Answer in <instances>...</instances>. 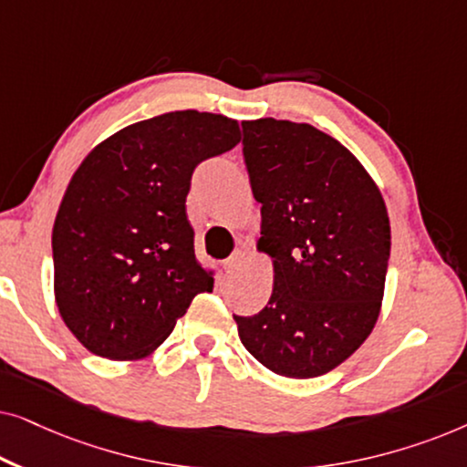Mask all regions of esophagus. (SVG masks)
Listing matches in <instances>:
<instances>
[{
    "label": "esophagus",
    "instance_id": "obj_1",
    "mask_svg": "<svg viewBox=\"0 0 467 467\" xmlns=\"http://www.w3.org/2000/svg\"><path fill=\"white\" fill-rule=\"evenodd\" d=\"M240 265H242V253L238 251V253H234L232 257H229V259L225 261V272H227V274L238 272Z\"/></svg>",
    "mask_w": 467,
    "mask_h": 467
}]
</instances>
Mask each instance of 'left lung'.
<instances>
[{
	"label": "left lung",
	"instance_id": "1",
	"mask_svg": "<svg viewBox=\"0 0 467 467\" xmlns=\"http://www.w3.org/2000/svg\"><path fill=\"white\" fill-rule=\"evenodd\" d=\"M244 161L261 203L257 248L274 286L254 317H234L261 366L315 379L372 334L385 297L391 225L359 159L308 123L244 120Z\"/></svg>",
	"mask_w": 467,
	"mask_h": 467
}]
</instances>
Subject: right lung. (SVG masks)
<instances>
[{"mask_svg":"<svg viewBox=\"0 0 467 467\" xmlns=\"http://www.w3.org/2000/svg\"><path fill=\"white\" fill-rule=\"evenodd\" d=\"M240 138L223 114L165 112L101 140L76 168L53 227V286L63 323L93 355L144 359L213 291L184 203L195 165Z\"/></svg>","mask_w":467,"mask_h":467,"instance_id":"add662e5","label":"right lung"}]
</instances>
